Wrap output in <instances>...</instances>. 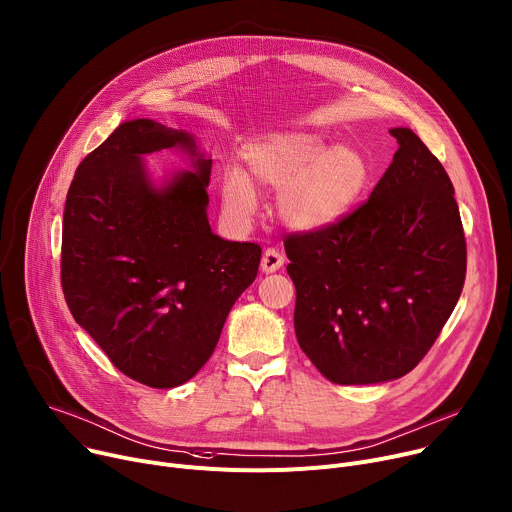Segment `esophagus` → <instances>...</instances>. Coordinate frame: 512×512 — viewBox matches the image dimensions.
Listing matches in <instances>:
<instances>
[{
	"label": "esophagus",
	"mask_w": 512,
	"mask_h": 512,
	"mask_svg": "<svg viewBox=\"0 0 512 512\" xmlns=\"http://www.w3.org/2000/svg\"><path fill=\"white\" fill-rule=\"evenodd\" d=\"M283 264H285V256L279 250H274V248L264 250L262 260H260L262 272H277Z\"/></svg>",
	"instance_id": "34e87169"
}]
</instances>
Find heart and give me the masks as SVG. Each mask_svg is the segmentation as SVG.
Listing matches in <instances>:
<instances>
[{"label": "heart", "instance_id": "b5f03b06", "mask_svg": "<svg viewBox=\"0 0 512 512\" xmlns=\"http://www.w3.org/2000/svg\"><path fill=\"white\" fill-rule=\"evenodd\" d=\"M252 176L268 190H279L281 221L301 233L326 231L342 223L369 192L375 170L359 149L332 147L307 131L272 133L244 151ZM223 215L233 227H246L258 211L254 182L240 168L221 174Z\"/></svg>", "mask_w": 512, "mask_h": 512}]
</instances>
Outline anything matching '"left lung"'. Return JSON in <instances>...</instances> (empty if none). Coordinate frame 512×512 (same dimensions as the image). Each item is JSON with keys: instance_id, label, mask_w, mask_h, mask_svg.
<instances>
[{"instance_id": "8db88e82", "label": "left lung", "mask_w": 512, "mask_h": 512, "mask_svg": "<svg viewBox=\"0 0 512 512\" xmlns=\"http://www.w3.org/2000/svg\"><path fill=\"white\" fill-rule=\"evenodd\" d=\"M369 201L342 223L285 240L295 334L340 385L404 377L435 344L465 281V235L453 184L406 127Z\"/></svg>"}]
</instances>
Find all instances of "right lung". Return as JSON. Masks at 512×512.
Masks as SVG:
<instances>
[{"mask_svg": "<svg viewBox=\"0 0 512 512\" xmlns=\"http://www.w3.org/2000/svg\"><path fill=\"white\" fill-rule=\"evenodd\" d=\"M174 146L193 170L155 187L142 157ZM211 164L190 133L135 119L84 157L67 192V307L116 369L149 387H176L201 371L258 272V244L211 231Z\"/></svg>", "mask_w": 512, "mask_h": 512, "instance_id": "right-lung-1", "label": "right lung"}]
</instances>
